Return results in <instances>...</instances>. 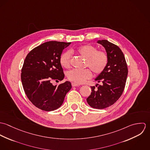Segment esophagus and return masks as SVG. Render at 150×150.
Wrapping results in <instances>:
<instances>
[{
  "instance_id": "34e87169",
  "label": "esophagus",
  "mask_w": 150,
  "mask_h": 150,
  "mask_svg": "<svg viewBox=\"0 0 150 150\" xmlns=\"http://www.w3.org/2000/svg\"><path fill=\"white\" fill-rule=\"evenodd\" d=\"M71 86H80V84H76V83H71Z\"/></svg>"
}]
</instances>
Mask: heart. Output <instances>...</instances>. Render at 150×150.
<instances>
[{"label": "heart", "instance_id": "heart-1", "mask_svg": "<svg viewBox=\"0 0 150 150\" xmlns=\"http://www.w3.org/2000/svg\"><path fill=\"white\" fill-rule=\"evenodd\" d=\"M77 52L86 58V67H89L96 74L101 73L107 66V53L103 51H98L97 48L92 45L88 44L80 46L77 49ZM70 62L71 52L69 51H65L60 57V63L63 67L68 68L70 66ZM90 69H71L67 72V77L69 80L76 84H82L86 80L91 77L92 72Z\"/></svg>", "mask_w": 150, "mask_h": 150}]
</instances>
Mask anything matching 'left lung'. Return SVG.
I'll return each mask as SVG.
<instances>
[{
	"label": "left lung",
	"mask_w": 150,
	"mask_h": 150,
	"mask_svg": "<svg viewBox=\"0 0 150 150\" xmlns=\"http://www.w3.org/2000/svg\"><path fill=\"white\" fill-rule=\"evenodd\" d=\"M106 50L108 63L105 70L95 79L97 84L91 86L92 92L86 99L88 105L94 108L103 109L112 105L121 97L128 76V67L121 50L107 40H98Z\"/></svg>",
	"instance_id": "1"
}]
</instances>
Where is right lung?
Listing matches in <instances>:
<instances>
[{"label": "right lung", "mask_w": 150, "mask_h": 150, "mask_svg": "<svg viewBox=\"0 0 150 150\" xmlns=\"http://www.w3.org/2000/svg\"><path fill=\"white\" fill-rule=\"evenodd\" d=\"M71 43L50 41L30 51L25 58L21 70L24 91L33 105L50 111L61 107L66 93L71 88L66 81L53 86V80L62 81L64 77L60 63L63 50Z\"/></svg>", "instance_id": "add662e5"}]
</instances>
